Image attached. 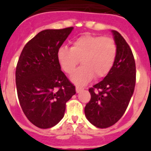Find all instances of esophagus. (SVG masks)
<instances>
[{
    "instance_id": "esophagus-1",
    "label": "esophagus",
    "mask_w": 151,
    "mask_h": 151,
    "mask_svg": "<svg viewBox=\"0 0 151 151\" xmlns=\"http://www.w3.org/2000/svg\"><path fill=\"white\" fill-rule=\"evenodd\" d=\"M84 90V88L81 87H79V86H76V92L77 93H80L81 91H83Z\"/></svg>"
}]
</instances>
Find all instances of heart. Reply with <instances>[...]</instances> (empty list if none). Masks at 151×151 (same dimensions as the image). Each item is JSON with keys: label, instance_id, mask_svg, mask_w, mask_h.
<instances>
[{"label": "heart", "instance_id": "obj_1", "mask_svg": "<svg viewBox=\"0 0 151 151\" xmlns=\"http://www.w3.org/2000/svg\"><path fill=\"white\" fill-rule=\"evenodd\" d=\"M117 56V45L110 37L85 34L75 39L70 48L62 46L57 50L56 58L61 69L71 74L79 59L82 66L71 76V81L84 85L93 77L104 78L109 73Z\"/></svg>", "mask_w": 151, "mask_h": 151}]
</instances>
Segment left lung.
<instances>
[{"label": "left lung", "instance_id": "left-lung-1", "mask_svg": "<svg viewBox=\"0 0 151 151\" xmlns=\"http://www.w3.org/2000/svg\"><path fill=\"white\" fill-rule=\"evenodd\" d=\"M111 33L117 45L114 64L103 81L88 89L91 99L85 107L88 122L100 129L112 126L123 116L136 85V63L131 48L118 32Z\"/></svg>", "mask_w": 151, "mask_h": 151}]
</instances>
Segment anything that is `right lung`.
<instances>
[{"label": "right lung", "instance_id": "obj_1", "mask_svg": "<svg viewBox=\"0 0 151 151\" xmlns=\"http://www.w3.org/2000/svg\"><path fill=\"white\" fill-rule=\"evenodd\" d=\"M73 27L45 29L25 45L18 61L15 83L22 110L32 124L48 129L64 116L75 86L61 70L56 52Z\"/></svg>", "mask_w": 151, "mask_h": 151}]
</instances>
